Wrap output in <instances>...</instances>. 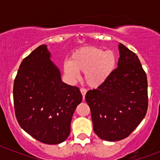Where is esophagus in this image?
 <instances>
[{
	"instance_id": "1",
	"label": "esophagus",
	"mask_w": 160,
	"mask_h": 160,
	"mask_svg": "<svg viewBox=\"0 0 160 160\" xmlns=\"http://www.w3.org/2000/svg\"><path fill=\"white\" fill-rule=\"evenodd\" d=\"M80 92H81V95H82L83 96V100H85V94H86V90L85 89H84V88H81L80 89Z\"/></svg>"
}]
</instances>
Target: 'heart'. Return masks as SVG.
<instances>
[{
	"mask_svg": "<svg viewBox=\"0 0 160 160\" xmlns=\"http://www.w3.org/2000/svg\"><path fill=\"white\" fill-rule=\"evenodd\" d=\"M116 64L117 56L113 51L87 46L73 52L70 60L63 64V70L70 81L77 80L79 72L84 73L86 85L97 88L110 77Z\"/></svg>",
	"mask_w": 160,
	"mask_h": 160,
	"instance_id": "b5f03b06",
	"label": "heart"
}]
</instances>
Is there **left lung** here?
Segmentation results:
<instances>
[{
	"label": "left lung",
	"instance_id": "left-lung-1",
	"mask_svg": "<svg viewBox=\"0 0 160 160\" xmlns=\"http://www.w3.org/2000/svg\"><path fill=\"white\" fill-rule=\"evenodd\" d=\"M118 67L103 85L89 90L93 129L101 139L119 141L136 129L148 109V82L139 58L119 43Z\"/></svg>",
	"mask_w": 160,
	"mask_h": 160
}]
</instances>
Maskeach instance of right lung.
<instances>
[{
    "label": "right lung",
    "instance_id": "add662e5",
    "mask_svg": "<svg viewBox=\"0 0 160 160\" xmlns=\"http://www.w3.org/2000/svg\"><path fill=\"white\" fill-rule=\"evenodd\" d=\"M46 45L35 49L22 60L14 81L15 113L20 126L47 144L65 141L76 107L82 101L80 90L61 80Z\"/></svg>",
    "mask_w": 160,
    "mask_h": 160
}]
</instances>
